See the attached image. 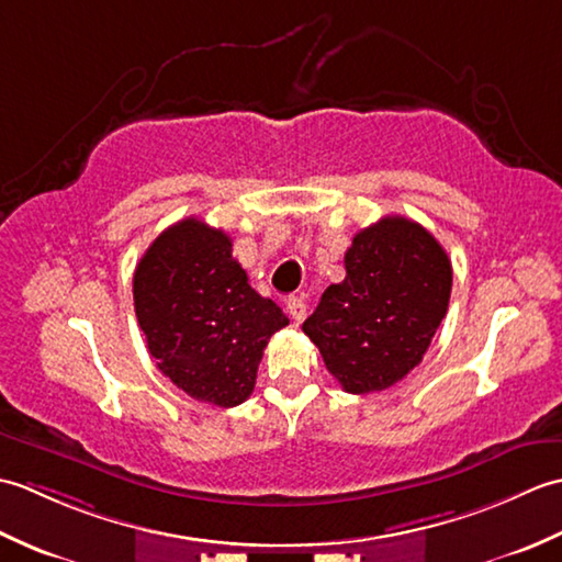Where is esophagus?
I'll return each mask as SVG.
<instances>
[{
    "label": "esophagus",
    "instance_id": "1",
    "mask_svg": "<svg viewBox=\"0 0 562 562\" xmlns=\"http://www.w3.org/2000/svg\"><path fill=\"white\" fill-rule=\"evenodd\" d=\"M288 314H290L292 321H296V324H302V321L306 318L304 296H292V300L288 302Z\"/></svg>",
    "mask_w": 562,
    "mask_h": 562
}]
</instances>
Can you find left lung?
Wrapping results in <instances>:
<instances>
[{"label": "left lung", "instance_id": "1", "mask_svg": "<svg viewBox=\"0 0 562 562\" xmlns=\"http://www.w3.org/2000/svg\"><path fill=\"white\" fill-rule=\"evenodd\" d=\"M449 294L447 250L396 214L355 234L345 280L330 284L302 328L345 391H384L423 362Z\"/></svg>", "mask_w": 562, "mask_h": 562}]
</instances>
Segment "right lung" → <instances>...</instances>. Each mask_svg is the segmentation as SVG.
I'll return each mask as SVG.
<instances>
[{
    "instance_id": "right-lung-1",
    "label": "right lung",
    "mask_w": 562,
    "mask_h": 562,
    "mask_svg": "<svg viewBox=\"0 0 562 562\" xmlns=\"http://www.w3.org/2000/svg\"><path fill=\"white\" fill-rule=\"evenodd\" d=\"M135 314L149 355L190 398L234 408L256 386L282 308L248 284L222 229L188 217L161 232L135 268Z\"/></svg>"
}]
</instances>
